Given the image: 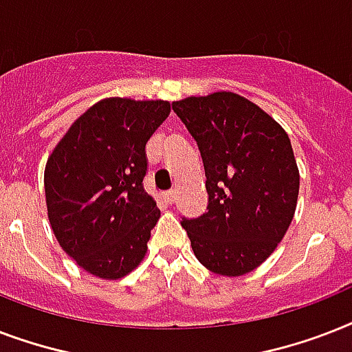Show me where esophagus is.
Masks as SVG:
<instances>
[{"instance_id":"1","label":"esophagus","mask_w":352,"mask_h":352,"mask_svg":"<svg viewBox=\"0 0 352 352\" xmlns=\"http://www.w3.org/2000/svg\"><path fill=\"white\" fill-rule=\"evenodd\" d=\"M164 199L166 201H168V203H173V201H175V192H173V190H171V192H166L164 193Z\"/></svg>"}]
</instances>
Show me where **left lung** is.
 <instances>
[{
	"mask_svg": "<svg viewBox=\"0 0 352 352\" xmlns=\"http://www.w3.org/2000/svg\"><path fill=\"white\" fill-rule=\"evenodd\" d=\"M173 111L197 140L208 212L184 219L193 254L221 276L256 270L294 219L300 170L283 127L230 91L188 96Z\"/></svg>",
	"mask_w": 352,
	"mask_h": 352,
	"instance_id": "1",
	"label": "left lung"
}]
</instances>
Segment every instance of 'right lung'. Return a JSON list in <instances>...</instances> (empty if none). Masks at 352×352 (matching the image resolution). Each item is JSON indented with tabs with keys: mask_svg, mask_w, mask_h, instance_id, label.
<instances>
[{
	"mask_svg": "<svg viewBox=\"0 0 352 352\" xmlns=\"http://www.w3.org/2000/svg\"><path fill=\"white\" fill-rule=\"evenodd\" d=\"M170 111L166 100L104 98L73 122L47 159L52 232L96 278H124L148 252L160 210L142 186L146 142Z\"/></svg>",
	"mask_w": 352,
	"mask_h": 352,
	"instance_id": "add662e5",
	"label": "right lung"
}]
</instances>
